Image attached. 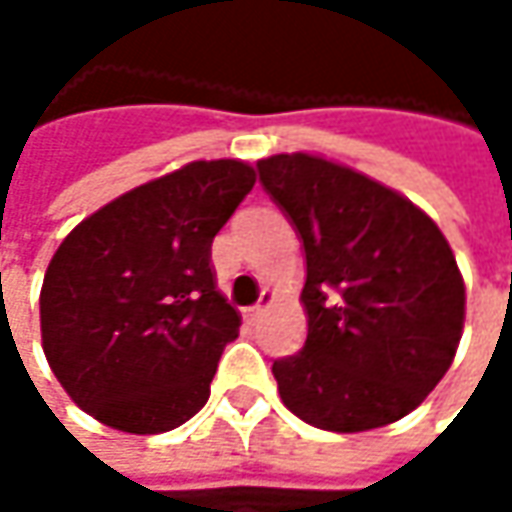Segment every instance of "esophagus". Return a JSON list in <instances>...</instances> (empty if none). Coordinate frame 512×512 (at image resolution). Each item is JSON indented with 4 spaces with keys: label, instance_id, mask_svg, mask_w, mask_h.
Returning a JSON list of instances; mask_svg holds the SVG:
<instances>
[{
    "label": "esophagus",
    "instance_id": "obj_1",
    "mask_svg": "<svg viewBox=\"0 0 512 512\" xmlns=\"http://www.w3.org/2000/svg\"><path fill=\"white\" fill-rule=\"evenodd\" d=\"M273 299H276V296H273L270 290H262V299H259V302H256V305H253V307H247L245 313H247V316H250V319H256V316H262V313H265L267 307L273 305Z\"/></svg>",
    "mask_w": 512,
    "mask_h": 512
}]
</instances>
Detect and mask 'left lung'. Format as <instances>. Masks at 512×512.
Returning <instances> with one entry per match:
<instances>
[{
  "label": "left lung",
  "mask_w": 512,
  "mask_h": 512,
  "mask_svg": "<svg viewBox=\"0 0 512 512\" xmlns=\"http://www.w3.org/2000/svg\"><path fill=\"white\" fill-rule=\"evenodd\" d=\"M305 245V347L273 362L290 413L319 430L399 422L453 364L464 279L436 222L402 193L313 153L256 162Z\"/></svg>",
  "instance_id": "left-lung-1"
}]
</instances>
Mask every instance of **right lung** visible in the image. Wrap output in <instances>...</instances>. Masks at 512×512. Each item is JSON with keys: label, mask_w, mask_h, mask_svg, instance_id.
Here are the masks:
<instances>
[{"label": "right lung", "mask_w": 512, "mask_h": 512, "mask_svg": "<svg viewBox=\"0 0 512 512\" xmlns=\"http://www.w3.org/2000/svg\"><path fill=\"white\" fill-rule=\"evenodd\" d=\"M256 185L239 159L190 162L70 230L39 293L50 370L85 413L165 433L205 407L242 316L216 290L213 236Z\"/></svg>", "instance_id": "right-lung-1"}]
</instances>
